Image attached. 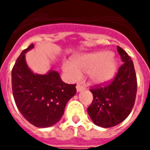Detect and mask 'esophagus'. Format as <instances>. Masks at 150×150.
<instances>
[{"mask_svg":"<svg viewBox=\"0 0 150 150\" xmlns=\"http://www.w3.org/2000/svg\"><path fill=\"white\" fill-rule=\"evenodd\" d=\"M83 89H84V87H83V86H82L81 84H77V86H76V90H77L78 92L83 91Z\"/></svg>","mask_w":150,"mask_h":150,"instance_id":"obj_1","label":"esophagus"}]
</instances>
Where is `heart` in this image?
Returning <instances> with one entry per match:
<instances>
[{"label":"heart","mask_w":150,"mask_h":150,"mask_svg":"<svg viewBox=\"0 0 150 150\" xmlns=\"http://www.w3.org/2000/svg\"><path fill=\"white\" fill-rule=\"evenodd\" d=\"M116 67V59L112 53L99 51L74 58L71 63L63 62L62 71L72 81H77L81 74H85L93 83L104 84L114 77Z\"/></svg>","instance_id":"obj_1"}]
</instances>
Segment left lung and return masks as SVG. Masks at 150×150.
<instances>
[{"label":"left lung","instance_id":"left-lung-1","mask_svg":"<svg viewBox=\"0 0 150 150\" xmlns=\"http://www.w3.org/2000/svg\"><path fill=\"white\" fill-rule=\"evenodd\" d=\"M117 51L124 62L116 77L107 86L91 89L93 101L88 113L95 125L111 128L128 117L134 106L137 95V76L131 58L117 46Z\"/></svg>","mask_w":150,"mask_h":150}]
</instances>
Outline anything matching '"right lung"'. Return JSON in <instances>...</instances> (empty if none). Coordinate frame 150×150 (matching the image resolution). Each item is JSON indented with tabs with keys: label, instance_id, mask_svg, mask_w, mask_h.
Here are the masks:
<instances>
[{
	"label": "right lung",
	"instance_id": "right-lung-1",
	"mask_svg": "<svg viewBox=\"0 0 150 150\" xmlns=\"http://www.w3.org/2000/svg\"><path fill=\"white\" fill-rule=\"evenodd\" d=\"M18 57L12 70V90L18 110L33 125L47 128L55 125L64 113L67 103L76 93V84L62 81L59 72L34 74L25 61V53Z\"/></svg>",
	"mask_w": 150,
	"mask_h": 150
}]
</instances>
